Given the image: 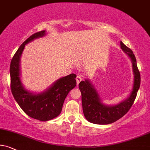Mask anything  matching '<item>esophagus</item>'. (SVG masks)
Segmentation results:
<instances>
[{"mask_svg": "<svg viewBox=\"0 0 150 150\" xmlns=\"http://www.w3.org/2000/svg\"><path fill=\"white\" fill-rule=\"evenodd\" d=\"M83 78L81 76H76V83H77V85L79 84V83L81 82V81H82Z\"/></svg>", "mask_w": 150, "mask_h": 150, "instance_id": "obj_1", "label": "esophagus"}]
</instances>
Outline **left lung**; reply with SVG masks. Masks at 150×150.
Segmentation results:
<instances>
[{
	"instance_id": "obj_1",
	"label": "left lung",
	"mask_w": 150,
	"mask_h": 150,
	"mask_svg": "<svg viewBox=\"0 0 150 150\" xmlns=\"http://www.w3.org/2000/svg\"><path fill=\"white\" fill-rule=\"evenodd\" d=\"M120 47L131 59L132 62L134 83L130 95L123 101L115 105H106L101 101L99 94L89 79L81 81L79 88L81 92L83 111L85 117L90 122L97 125H108L123 117L134 103L140 88V75L138 71L136 57L133 51L122 42Z\"/></svg>"
}]
</instances>
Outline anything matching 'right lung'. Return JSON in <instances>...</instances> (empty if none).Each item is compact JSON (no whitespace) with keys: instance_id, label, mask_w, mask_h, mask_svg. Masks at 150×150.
Masks as SVG:
<instances>
[{"instance_id":"right-lung-1","label":"right lung","mask_w":150,"mask_h":150,"mask_svg":"<svg viewBox=\"0 0 150 150\" xmlns=\"http://www.w3.org/2000/svg\"><path fill=\"white\" fill-rule=\"evenodd\" d=\"M45 35L46 30H42L29 37L13 56L10 68L11 90L14 99L28 115L40 121H48L58 117L68 93L76 86V75L71 74L58 79L47 90L38 93L30 92L23 86L20 62L24 48L29 42Z\"/></svg>"}]
</instances>
